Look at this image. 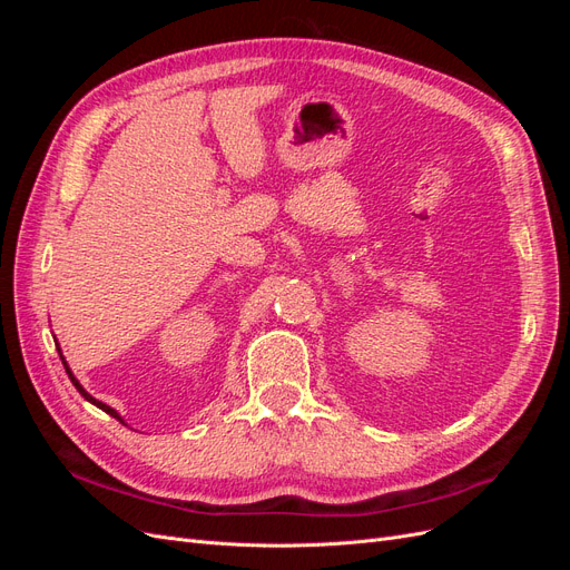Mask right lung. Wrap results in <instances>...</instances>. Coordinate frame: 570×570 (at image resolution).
<instances>
[{
    "label": "right lung",
    "instance_id": "obj_1",
    "mask_svg": "<svg viewBox=\"0 0 570 570\" xmlns=\"http://www.w3.org/2000/svg\"><path fill=\"white\" fill-rule=\"evenodd\" d=\"M61 364H63V368H66L68 377H71V383L76 385V390H78V392H80V394L85 396V400H88V402H92V404H95V406H99L101 411H107V413H109V416H114L116 421H120V423H124V419H120V416H118V413H116V411H114L111 406H107V404H101L99 400H95V396H92V394H88V392H85V390H82V385H80V383L76 381V377H73V373H71V371H68V366H66V361H63V356H61Z\"/></svg>",
    "mask_w": 570,
    "mask_h": 570
}]
</instances>
